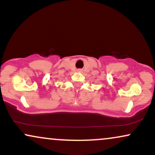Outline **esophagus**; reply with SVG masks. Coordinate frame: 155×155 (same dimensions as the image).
<instances>
[{
    "mask_svg": "<svg viewBox=\"0 0 155 155\" xmlns=\"http://www.w3.org/2000/svg\"><path fill=\"white\" fill-rule=\"evenodd\" d=\"M79 71H81V70H79Z\"/></svg>",
    "mask_w": 155,
    "mask_h": 155,
    "instance_id": "1",
    "label": "esophagus"
}]
</instances>
